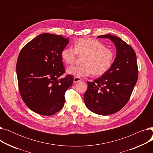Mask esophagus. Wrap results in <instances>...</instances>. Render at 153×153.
Instances as JSON below:
<instances>
[{
	"label": "esophagus",
	"mask_w": 153,
	"mask_h": 153,
	"mask_svg": "<svg viewBox=\"0 0 153 153\" xmlns=\"http://www.w3.org/2000/svg\"><path fill=\"white\" fill-rule=\"evenodd\" d=\"M81 81H82V79L81 78H80V77H75L74 78V83H76V82H79Z\"/></svg>",
	"instance_id": "obj_1"
}]
</instances>
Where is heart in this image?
Wrapping results in <instances>:
<instances>
[{
    "label": "heart",
    "instance_id": "heart-1",
    "mask_svg": "<svg viewBox=\"0 0 153 153\" xmlns=\"http://www.w3.org/2000/svg\"><path fill=\"white\" fill-rule=\"evenodd\" d=\"M77 54L84 56L82 59L83 64L69 68L67 73L78 77L92 74L95 76L105 74L111 68L115 58L113 50L93 38H79L75 42L74 48H63L61 57L64 62L71 65L76 61Z\"/></svg>",
    "mask_w": 153,
    "mask_h": 153
}]
</instances>
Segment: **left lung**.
I'll list each match as a JSON object with an SVG mask.
<instances>
[{"label": "left lung", "mask_w": 153, "mask_h": 153, "mask_svg": "<svg viewBox=\"0 0 153 153\" xmlns=\"http://www.w3.org/2000/svg\"><path fill=\"white\" fill-rule=\"evenodd\" d=\"M109 38L117 48V56L110 69L101 77L87 82L84 99L86 107L101 115L114 114L129 100L138 77L136 55L133 48L118 36H99Z\"/></svg>", "instance_id": "left-lung-1"}]
</instances>
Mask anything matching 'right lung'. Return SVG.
<instances>
[{"instance_id":"right-lung-1","label":"right lung","mask_w":153,"mask_h":153,"mask_svg":"<svg viewBox=\"0 0 153 153\" xmlns=\"http://www.w3.org/2000/svg\"><path fill=\"white\" fill-rule=\"evenodd\" d=\"M69 43L61 35L42 33L24 46L17 62L19 89L26 105L35 113L50 116L62 109L73 77L64 72L61 52Z\"/></svg>"}]
</instances>
